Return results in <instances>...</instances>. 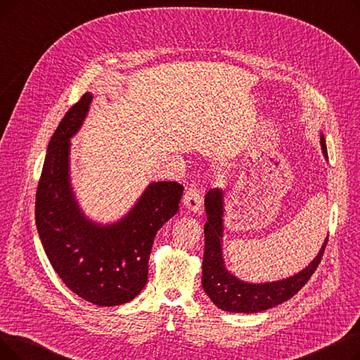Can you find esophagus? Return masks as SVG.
I'll use <instances>...</instances> for the list:
<instances>
[{"label": "esophagus", "mask_w": 360, "mask_h": 360, "mask_svg": "<svg viewBox=\"0 0 360 360\" xmlns=\"http://www.w3.org/2000/svg\"><path fill=\"white\" fill-rule=\"evenodd\" d=\"M184 207L191 213H197L200 209H201V202H202V198H201V193L197 190V188H188L185 195H184Z\"/></svg>", "instance_id": "esophagus-1"}]
</instances>
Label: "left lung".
<instances>
[{"mask_svg": "<svg viewBox=\"0 0 360 360\" xmlns=\"http://www.w3.org/2000/svg\"><path fill=\"white\" fill-rule=\"evenodd\" d=\"M321 148L328 160L324 136H319ZM223 190L212 188L205 194L204 205L207 221L204 224V257H202V289L213 304L221 311L236 314H254L274 308L295 296L311 278L323 258L328 236L316 257L299 273L283 280L250 283L240 280L224 266L223 258Z\"/></svg>", "mask_w": 360, "mask_h": 360, "instance_id": "obj_1", "label": "left lung"}]
</instances>
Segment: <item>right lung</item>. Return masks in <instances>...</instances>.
I'll list each match as a JSON object with an SVG mask.
<instances>
[{
	"label": "right lung",
	"instance_id": "obj_1",
	"mask_svg": "<svg viewBox=\"0 0 360 360\" xmlns=\"http://www.w3.org/2000/svg\"><path fill=\"white\" fill-rule=\"evenodd\" d=\"M91 101L90 93L83 94L53 132L37 184L34 217L46 257L65 286L93 305L117 307L146 286L153 240L178 213L184 186L150 182L120 220L103 224L89 219L71 185L70 150Z\"/></svg>",
	"mask_w": 360,
	"mask_h": 360
}]
</instances>
